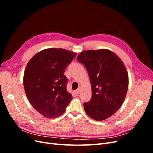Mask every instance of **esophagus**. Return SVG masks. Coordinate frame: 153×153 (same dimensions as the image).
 <instances>
[{"label":"esophagus","mask_w":153,"mask_h":153,"mask_svg":"<svg viewBox=\"0 0 153 153\" xmlns=\"http://www.w3.org/2000/svg\"><path fill=\"white\" fill-rule=\"evenodd\" d=\"M80 89L79 88V89H78L77 90H76L75 91V92H76V94H78L80 93Z\"/></svg>","instance_id":"34e87169"}]
</instances>
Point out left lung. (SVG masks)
Returning a JSON list of instances; mask_svg holds the SVG:
<instances>
[{
	"label": "left lung",
	"instance_id": "1",
	"mask_svg": "<svg viewBox=\"0 0 153 153\" xmlns=\"http://www.w3.org/2000/svg\"><path fill=\"white\" fill-rule=\"evenodd\" d=\"M77 61L89 76L92 98L84 103L86 114L96 121L112 116L122 105L128 89V75L117 55L107 49L82 52Z\"/></svg>",
	"mask_w": 153,
	"mask_h": 153
}]
</instances>
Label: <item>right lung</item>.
<instances>
[{
  "label": "right lung",
  "mask_w": 153,
  "mask_h": 153,
  "mask_svg": "<svg viewBox=\"0 0 153 153\" xmlns=\"http://www.w3.org/2000/svg\"><path fill=\"white\" fill-rule=\"evenodd\" d=\"M76 55L65 49L48 48L37 53L27 64L24 75L25 94L32 106L44 117L60 116L71 101L64 73Z\"/></svg>",
  "instance_id": "add662e5"
}]
</instances>
